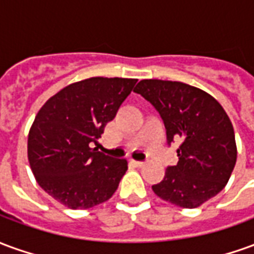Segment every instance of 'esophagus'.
<instances>
[{
  "mask_svg": "<svg viewBox=\"0 0 254 254\" xmlns=\"http://www.w3.org/2000/svg\"><path fill=\"white\" fill-rule=\"evenodd\" d=\"M130 163H132L134 167H143L144 166V162H140V160H130Z\"/></svg>",
  "mask_w": 254,
  "mask_h": 254,
  "instance_id": "1",
  "label": "esophagus"
}]
</instances>
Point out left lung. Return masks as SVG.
Returning <instances> with one entry per match:
<instances>
[{
  "label": "left lung",
  "instance_id": "obj_1",
  "mask_svg": "<svg viewBox=\"0 0 254 254\" xmlns=\"http://www.w3.org/2000/svg\"><path fill=\"white\" fill-rule=\"evenodd\" d=\"M163 120L167 144L181 140L178 163L152 185L162 200L196 208L216 196L237 162L234 129L223 107L211 95L181 81L141 80L134 88Z\"/></svg>",
  "mask_w": 254,
  "mask_h": 254
}]
</instances>
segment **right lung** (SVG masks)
I'll return each mask as SVG.
<instances>
[{
  "instance_id": "1",
  "label": "right lung",
  "mask_w": 254,
  "mask_h": 254,
  "mask_svg": "<svg viewBox=\"0 0 254 254\" xmlns=\"http://www.w3.org/2000/svg\"><path fill=\"white\" fill-rule=\"evenodd\" d=\"M136 78L91 77L52 96L36 114L28 134V160L36 182L53 198L72 209L107 201L127 170L91 143L132 92Z\"/></svg>"
}]
</instances>
